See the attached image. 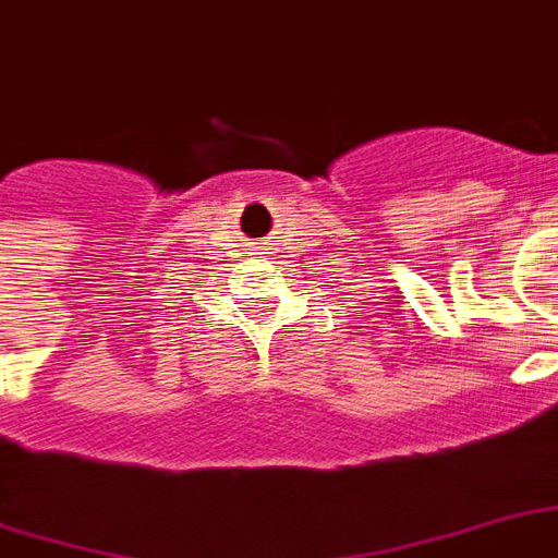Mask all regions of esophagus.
Instances as JSON below:
<instances>
[{
  "mask_svg": "<svg viewBox=\"0 0 558 558\" xmlns=\"http://www.w3.org/2000/svg\"><path fill=\"white\" fill-rule=\"evenodd\" d=\"M254 254H269V252H254Z\"/></svg>",
  "mask_w": 558,
  "mask_h": 558,
  "instance_id": "esophagus-1",
  "label": "esophagus"
}]
</instances>
